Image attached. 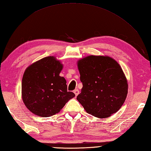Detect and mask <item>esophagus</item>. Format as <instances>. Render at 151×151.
<instances>
[{"label": "esophagus", "mask_w": 151, "mask_h": 151, "mask_svg": "<svg viewBox=\"0 0 151 151\" xmlns=\"http://www.w3.org/2000/svg\"><path fill=\"white\" fill-rule=\"evenodd\" d=\"M73 92H74V93L75 94L76 96H77L79 94V90H78V89H75V90L73 91Z\"/></svg>", "instance_id": "34e87169"}]
</instances>
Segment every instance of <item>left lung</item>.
<instances>
[{"mask_svg":"<svg viewBox=\"0 0 151 151\" xmlns=\"http://www.w3.org/2000/svg\"><path fill=\"white\" fill-rule=\"evenodd\" d=\"M83 87L76 99L87 113L106 118L125 101L128 84L121 66L108 56H89L78 61Z\"/></svg>","mask_w":151,"mask_h":151,"instance_id":"8db88e82","label":"left lung"}]
</instances>
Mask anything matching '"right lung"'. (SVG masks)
<instances>
[{
  "mask_svg": "<svg viewBox=\"0 0 151 151\" xmlns=\"http://www.w3.org/2000/svg\"><path fill=\"white\" fill-rule=\"evenodd\" d=\"M62 65L53 56L35 62L25 70L22 80V98L27 108L41 117L58 114L75 95L67 91L60 73Z\"/></svg>",
  "mask_w": 151,
  "mask_h": 151,
  "instance_id": "right-lung-1",
  "label": "right lung"
}]
</instances>
